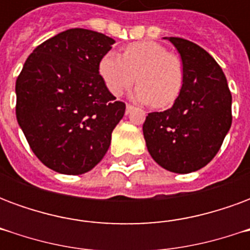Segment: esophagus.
Here are the masks:
<instances>
[{
  "instance_id": "esophagus-1",
  "label": "esophagus",
  "mask_w": 250,
  "mask_h": 250,
  "mask_svg": "<svg viewBox=\"0 0 250 250\" xmlns=\"http://www.w3.org/2000/svg\"><path fill=\"white\" fill-rule=\"evenodd\" d=\"M132 109H134V105H131V104H127V105H125V114H130Z\"/></svg>"
}]
</instances>
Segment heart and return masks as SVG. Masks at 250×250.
<instances>
[{
    "instance_id": "1",
    "label": "heart",
    "mask_w": 250,
    "mask_h": 250,
    "mask_svg": "<svg viewBox=\"0 0 250 250\" xmlns=\"http://www.w3.org/2000/svg\"><path fill=\"white\" fill-rule=\"evenodd\" d=\"M99 72L112 95L120 96L136 80L135 98L159 108L171 105L184 85L181 59L154 41L131 44L122 56L109 52L100 60Z\"/></svg>"
}]
</instances>
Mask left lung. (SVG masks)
<instances>
[{"label":"left lung","mask_w":250,"mask_h":250,"mask_svg":"<svg viewBox=\"0 0 250 250\" xmlns=\"http://www.w3.org/2000/svg\"><path fill=\"white\" fill-rule=\"evenodd\" d=\"M182 59L184 85L173 107L151 112L143 135L152 159L168 171L188 174L215 157L231 125V93L213 57L179 37H165Z\"/></svg>","instance_id":"obj_1"}]
</instances>
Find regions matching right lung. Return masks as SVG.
Wrapping results in <instances>:
<instances>
[{
    "mask_svg": "<svg viewBox=\"0 0 250 250\" xmlns=\"http://www.w3.org/2000/svg\"><path fill=\"white\" fill-rule=\"evenodd\" d=\"M115 42L89 29H68L32 52L16 82V116L32 151L68 175L92 170L111 145L125 104L99 75Z\"/></svg>",
    "mask_w": 250,
    "mask_h": 250,
    "instance_id": "right-lung-1",
    "label": "right lung"
}]
</instances>
